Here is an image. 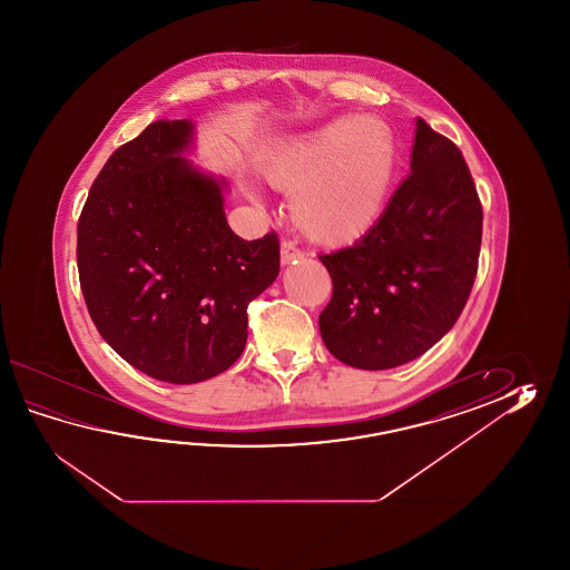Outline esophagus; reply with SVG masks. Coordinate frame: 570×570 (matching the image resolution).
Returning <instances> with one entry per match:
<instances>
[{"mask_svg":"<svg viewBox=\"0 0 570 570\" xmlns=\"http://www.w3.org/2000/svg\"><path fill=\"white\" fill-rule=\"evenodd\" d=\"M303 250H299L295 244L289 243V240H285V243L281 244V263L283 265H289V263H297V261H302Z\"/></svg>","mask_w":570,"mask_h":570,"instance_id":"esophagus-1","label":"esophagus"}]
</instances>
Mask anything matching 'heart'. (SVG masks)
I'll return each mask as SVG.
<instances>
[{"label": "heart", "instance_id": "obj_1", "mask_svg": "<svg viewBox=\"0 0 570 570\" xmlns=\"http://www.w3.org/2000/svg\"><path fill=\"white\" fill-rule=\"evenodd\" d=\"M395 170V138L376 118L336 120L283 146L267 169L294 191L291 214L314 243L348 244L371 230Z\"/></svg>", "mask_w": 570, "mask_h": 570}]
</instances>
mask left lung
Segmentation results:
<instances>
[{"label": "left lung", "instance_id": "left-lung-1", "mask_svg": "<svg viewBox=\"0 0 570 570\" xmlns=\"http://www.w3.org/2000/svg\"><path fill=\"white\" fill-rule=\"evenodd\" d=\"M412 173L371 230L320 261L332 299L320 332L340 363H410L456 324L473 289L483 207L459 146L415 120Z\"/></svg>", "mask_w": 570, "mask_h": 570}]
</instances>
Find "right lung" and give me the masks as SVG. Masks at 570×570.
Wrapping results in <instances>:
<instances>
[{
  "label": "right lung",
  "mask_w": 570,
  "mask_h": 570,
  "mask_svg": "<svg viewBox=\"0 0 570 570\" xmlns=\"http://www.w3.org/2000/svg\"><path fill=\"white\" fill-rule=\"evenodd\" d=\"M187 120H160L99 170L77 224V267L101 338L153 379L189 385L243 354L248 303L279 275V236L234 234L218 181L179 157Z\"/></svg>",
  "instance_id": "right-lung-1"
}]
</instances>
